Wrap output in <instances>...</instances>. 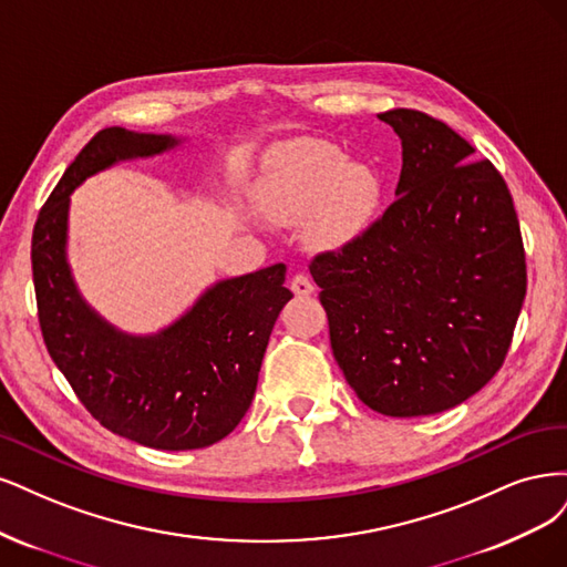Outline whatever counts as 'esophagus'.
Listing matches in <instances>:
<instances>
[{"label": "esophagus", "instance_id": "34e87169", "mask_svg": "<svg viewBox=\"0 0 567 567\" xmlns=\"http://www.w3.org/2000/svg\"><path fill=\"white\" fill-rule=\"evenodd\" d=\"M289 287H291V291H295L297 297H308V295H313V291H316V285L310 282L306 276H301V272H297V276L291 278Z\"/></svg>", "mask_w": 567, "mask_h": 567}]
</instances>
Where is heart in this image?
Wrapping results in <instances>:
<instances>
[{"instance_id":"b5f03b06","label":"heart","mask_w":567,"mask_h":567,"mask_svg":"<svg viewBox=\"0 0 567 567\" xmlns=\"http://www.w3.org/2000/svg\"><path fill=\"white\" fill-rule=\"evenodd\" d=\"M381 199L379 176L324 141L272 145L254 188V205L276 224L308 230L320 247H343L368 228Z\"/></svg>"}]
</instances>
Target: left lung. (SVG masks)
<instances>
[{"mask_svg":"<svg viewBox=\"0 0 567 567\" xmlns=\"http://www.w3.org/2000/svg\"><path fill=\"white\" fill-rule=\"evenodd\" d=\"M403 143L395 203L310 276L349 386L386 416H426L497 374L527 272L514 199L489 159L441 120L379 115Z\"/></svg>","mask_w":567,"mask_h":567,"instance_id":"1","label":"left lung"}]
</instances>
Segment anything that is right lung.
I'll list each match as a JSON object with an SVG mask.
<instances>
[{
	"mask_svg": "<svg viewBox=\"0 0 567 567\" xmlns=\"http://www.w3.org/2000/svg\"><path fill=\"white\" fill-rule=\"evenodd\" d=\"M181 143L107 126L49 195L32 230V280L47 351L91 416L155 450H199L226 437L251 405L282 306L285 264L218 280L169 327L130 334L101 318L68 264L70 195L89 176Z\"/></svg>",
	"mask_w": 567,
	"mask_h": 567,
	"instance_id": "add662e5",
	"label": "right lung"
}]
</instances>
